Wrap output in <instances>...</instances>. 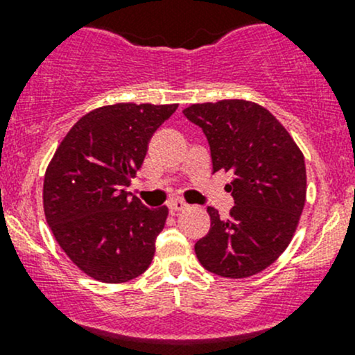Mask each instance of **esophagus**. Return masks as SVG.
Returning a JSON list of instances; mask_svg holds the SVG:
<instances>
[{
  "label": "esophagus",
  "instance_id": "esophagus-1",
  "mask_svg": "<svg viewBox=\"0 0 355 355\" xmlns=\"http://www.w3.org/2000/svg\"><path fill=\"white\" fill-rule=\"evenodd\" d=\"M168 207H170L171 213H178V211L187 209L189 206H187V204H185V202H182V200L173 199V200H170V202H168Z\"/></svg>",
  "mask_w": 355,
  "mask_h": 355
}]
</instances>
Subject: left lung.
I'll return each instance as SVG.
<instances>
[{"mask_svg": "<svg viewBox=\"0 0 355 355\" xmlns=\"http://www.w3.org/2000/svg\"><path fill=\"white\" fill-rule=\"evenodd\" d=\"M187 120L202 128L213 171L232 173L235 206L220 218L207 207L211 228L196 242L207 271L245 278L270 266L292 241L306 202L304 156L266 108L244 99L192 105Z\"/></svg>", "mask_w": 355, "mask_h": 355, "instance_id": "8db88e82", "label": "left lung"}]
</instances>
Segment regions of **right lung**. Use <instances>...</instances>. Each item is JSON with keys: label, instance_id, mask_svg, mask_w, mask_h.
Masks as SVG:
<instances>
[{"label": "right lung", "instance_id": "1", "mask_svg": "<svg viewBox=\"0 0 355 355\" xmlns=\"http://www.w3.org/2000/svg\"><path fill=\"white\" fill-rule=\"evenodd\" d=\"M177 108L118 103L91 111L70 128L46 170L48 225L67 256L96 280L121 284L151 264L168 209L146 207L127 187L149 139Z\"/></svg>", "mask_w": 355, "mask_h": 355}]
</instances>
